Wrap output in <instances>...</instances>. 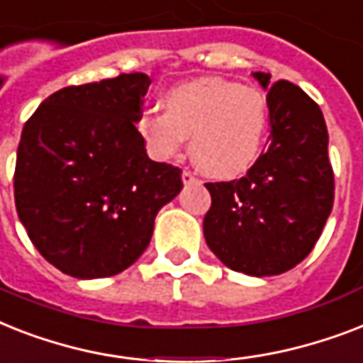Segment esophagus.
I'll use <instances>...</instances> for the list:
<instances>
[{
	"label": "esophagus",
	"instance_id": "34e87169",
	"mask_svg": "<svg viewBox=\"0 0 363 363\" xmlns=\"http://www.w3.org/2000/svg\"><path fill=\"white\" fill-rule=\"evenodd\" d=\"M182 182H184L185 185H189V184H196L199 179L195 178V174L191 172V170H184V172H182Z\"/></svg>",
	"mask_w": 363,
	"mask_h": 363
}]
</instances>
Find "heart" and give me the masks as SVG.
Wrapping results in <instances>:
<instances>
[{"label": "heart", "instance_id": "1", "mask_svg": "<svg viewBox=\"0 0 363 363\" xmlns=\"http://www.w3.org/2000/svg\"><path fill=\"white\" fill-rule=\"evenodd\" d=\"M163 108L142 110L136 133L155 161L182 152L191 135V153L204 172L236 178L253 167L268 129V106L259 89L225 80L196 78L167 89Z\"/></svg>", "mask_w": 363, "mask_h": 363}]
</instances>
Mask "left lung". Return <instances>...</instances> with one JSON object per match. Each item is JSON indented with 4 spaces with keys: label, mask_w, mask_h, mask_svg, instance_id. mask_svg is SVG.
<instances>
[{
    "label": "left lung",
    "mask_w": 363,
    "mask_h": 363,
    "mask_svg": "<svg viewBox=\"0 0 363 363\" xmlns=\"http://www.w3.org/2000/svg\"><path fill=\"white\" fill-rule=\"evenodd\" d=\"M268 91L269 144L232 182L206 184L208 247L227 268L253 277L289 272L311 253L333 206L328 129L318 104L298 86L253 72Z\"/></svg>",
    "instance_id": "1"
}]
</instances>
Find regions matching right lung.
I'll return each mask as SVG.
<instances>
[{
  "label": "right lung",
  "mask_w": 363,
  "mask_h": 363,
  "mask_svg": "<svg viewBox=\"0 0 363 363\" xmlns=\"http://www.w3.org/2000/svg\"><path fill=\"white\" fill-rule=\"evenodd\" d=\"M144 72L52 94L26 121L14 170L20 223L52 266L77 279L127 269L150 245L182 170L147 157L136 133Z\"/></svg>",
  "instance_id": "1"
}]
</instances>
